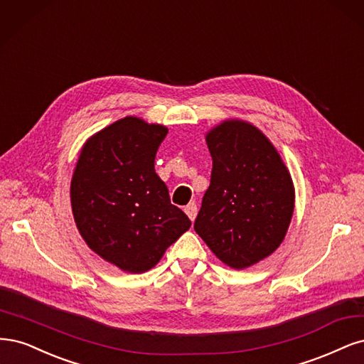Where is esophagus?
<instances>
[{"instance_id":"1","label":"esophagus","mask_w":364,"mask_h":364,"mask_svg":"<svg viewBox=\"0 0 364 364\" xmlns=\"http://www.w3.org/2000/svg\"><path fill=\"white\" fill-rule=\"evenodd\" d=\"M184 212H186L187 216H189L191 220H195L196 213H198V207H196L195 203H189V204H187V205L184 207Z\"/></svg>"}]
</instances>
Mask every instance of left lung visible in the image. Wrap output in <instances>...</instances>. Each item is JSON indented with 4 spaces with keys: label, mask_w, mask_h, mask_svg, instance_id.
Masks as SVG:
<instances>
[{
    "label": "left lung",
    "mask_w": 364,
    "mask_h": 364,
    "mask_svg": "<svg viewBox=\"0 0 364 364\" xmlns=\"http://www.w3.org/2000/svg\"><path fill=\"white\" fill-rule=\"evenodd\" d=\"M213 168L193 228L219 260L245 269L283 242L295 203L290 173L274 145L248 122L207 134Z\"/></svg>",
    "instance_id": "left-lung-1"
}]
</instances>
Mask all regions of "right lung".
I'll list each match as a JSON object with an SVG mask.
<instances>
[{
	"mask_svg": "<svg viewBox=\"0 0 364 364\" xmlns=\"http://www.w3.org/2000/svg\"><path fill=\"white\" fill-rule=\"evenodd\" d=\"M168 128L128 116L90 137L71 181L77 228L89 248L130 274L154 267L191 228L154 169Z\"/></svg>",
	"mask_w": 364,
	"mask_h": 364,
	"instance_id": "1",
	"label": "right lung"
}]
</instances>
